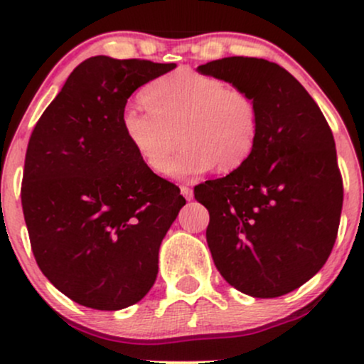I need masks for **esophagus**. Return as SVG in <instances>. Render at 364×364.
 I'll return each mask as SVG.
<instances>
[{"label":"esophagus","instance_id":"esophagus-1","mask_svg":"<svg viewBox=\"0 0 364 364\" xmlns=\"http://www.w3.org/2000/svg\"><path fill=\"white\" fill-rule=\"evenodd\" d=\"M179 190H181V195L185 196L186 200H191V198H193V190H191L190 186L183 185V186H179Z\"/></svg>","mask_w":364,"mask_h":364}]
</instances>
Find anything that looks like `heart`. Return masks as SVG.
I'll return each instance as SVG.
<instances>
[{"label":"heart","mask_w":364,"mask_h":364,"mask_svg":"<svg viewBox=\"0 0 364 364\" xmlns=\"http://www.w3.org/2000/svg\"><path fill=\"white\" fill-rule=\"evenodd\" d=\"M140 97L147 111L127 107L121 128L152 173L168 171L178 139L183 149L169 168L178 178L203 174L214 166L219 173H232L257 147V101L220 78L179 68L145 85Z\"/></svg>","instance_id":"1"}]
</instances>
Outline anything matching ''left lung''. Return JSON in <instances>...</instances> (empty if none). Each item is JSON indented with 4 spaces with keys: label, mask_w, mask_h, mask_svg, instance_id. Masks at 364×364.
<instances>
[{
    "label": "left lung",
    "mask_w": 364,
    "mask_h": 364,
    "mask_svg": "<svg viewBox=\"0 0 364 364\" xmlns=\"http://www.w3.org/2000/svg\"><path fill=\"white\" fill-rule=\"evenodd\" d=\"M200 73L243 89L260 109L257 147L240 169L195 186L220 275L245 294L277 298L327 262L342 210L336 141L318 104L277 63L232 56Z\"/></svg>",
    "instance_id": "obj_1"
}]
</instances>
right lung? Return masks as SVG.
<instances>
[{"instance_id": "right-lung-1", "label": "right lung", "mask_w": 364, "mask_h": 364, "mask_svg": "<svg viewBox=\"0 0 364 364\" xmlns=\"http://www.w3.org/2000/svg\"><path fill=\"white\" fill-rule=\"evenodd\" d=\"M173 68L92 56L28 140L20 196L32 253L53 286L82 306L114 311L139 303L156 282L162 237L186 203L121 128L129 95Z\"/></svg>"}]
</instances>
